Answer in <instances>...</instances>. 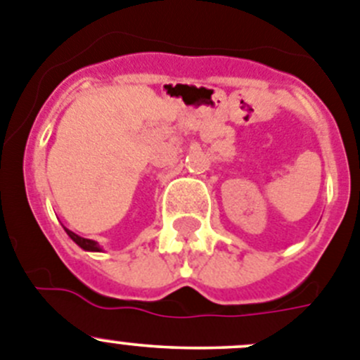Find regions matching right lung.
Returning <instances> with one entry per match:
<instances>
[{
	"mask_svg": "<svg viewBox=\"0 0 360 360\" xmlns=\"http://www.w3.org/2000/svg\"><path fill=\"white\" fill-rule=\"evenodd\" d=\"M63 229H65V233L69 234L70 240H72L74 243L78 245V247H82L83 250H86V252H101V250H103V248L99 247V243H97V241L86 240V238L78 236V234L72 233V231H69V229H67V227H63Z\"/></svg>",
	"mask_w": 360,
	"mask_h": 360,
	"instance_id": "1",
	"label": "right lung"
}]
</instances>
